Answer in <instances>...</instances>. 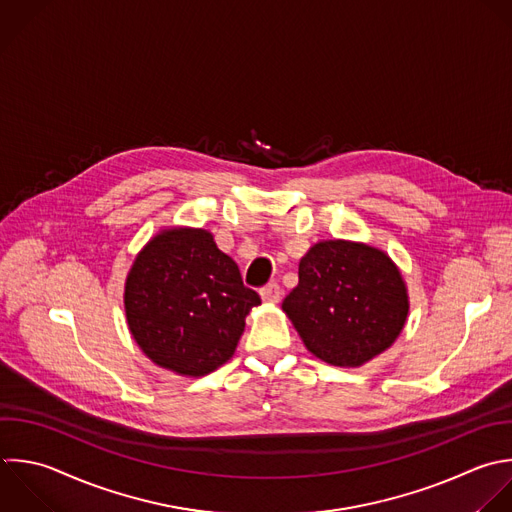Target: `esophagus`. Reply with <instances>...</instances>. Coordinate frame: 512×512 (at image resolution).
<instances>
[{
  "label": "esophagus",
  "instance_id": "1",
  "mask_svg": "<svg viewBox=\"0 0 512 512\" xmlns=\"http://www.w3.org/2000/svg\"><path fill=\"white\" fill-rule=\"evenodd\" d=\"M280 286L276 284V282H272V284H268V286H264L262 290H260V296H262V300L264 302H278L280 300Z\"/></svg>",
  "mask_w": 512,
  "mask_h": 512
}]
</instances>
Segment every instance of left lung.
I'll return each mask as SVG.
<instances>
[{
    "mask_svg": "<svg viewBox=\"0 0 512 512\" xmlns=\"http://www.w3.org/2000/svg\"><path fill=\"white\" fill-rule=\"evenodd\" d=\"M304 346L334 366H362L392 346L408 316V292L382 250L350 242L314 244L298 264V286L284 298Z\"/></svg>",
    "mask_w": 512,
    "mask_h": 512,
    "instance_id": "obj_1",
    "label": "left lung"
}]
</instances>
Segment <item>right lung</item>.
<instances>
[{"instance_id":"obj_1","label":"right lung","mask_w":512,"mask_h":512,"mask_svg":"<svg viewBox=\"0 0 512 512\" xmlns=\"http://www.w3.org/2000/svg\"><path fill=\"white\" fill-rule=\"evenodd\" d=\"M260 296L202 228H168L136 256L126 278L128 328L158 366L204 376L228 362Z\"/></svg>"}]
</instances>
